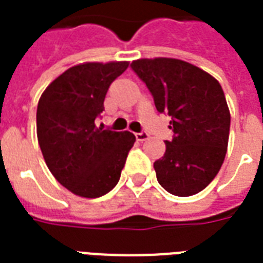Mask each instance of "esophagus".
<instances>
[{
	"instance_id": "34e87169",
	"label": "esophagus",
	"mask_w": 263,
	"mask_h": 263,
	"mask_svg": "<svg viewBox=\"0 0 263 263\" xmlns=\"http://www.w3.org/2000/svg\"><path fill=\"white\" fill-rule=\"evenodd\" d=\"M150 137L148 133H145V132H140V133H136V139L139 140V141H144Z\"/></svg>"
}]
</instances>
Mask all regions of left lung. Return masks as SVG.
<instances>
[{
	"label": "left lung",
	"instance_id": "obj_1",
	"mask_svg": "<svg viewBox=\"0 0 263 263\" xmlns=\"http://www.w3.org/2000/svg\"><path fill=\"white\" fill-rule=\"evenodd\" d=\"M132 70L144 82L160 113L171 116V141L154 162L157 181L175 196L196 195L217 175L227 153L230 110L218 81L176 59H141Z\"/></svg>",
	"mask_w": 263,
	"mask_h": 263
}]
</instances>
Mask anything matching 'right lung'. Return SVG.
Listing matches in <instances>:
<instances>
[{
  "label": "right lung",
  "instance_id": "add662e5",
  "mask_svg": "<svg viewBox=\"0 0 263 263\" xmlns=\"http://www.w3.org/2000/svg\"><path fill=\"white\" fill-rule=\"evenodd\" d=\"M127 61L84 63L57 77L37 103L40 150L61 185L81 197H99L118 185L136 137L130 132L98 129L110 84Z\"/></svg>",
  "mask_w": 263,
  "mask_h": 263
}]
</instances>
